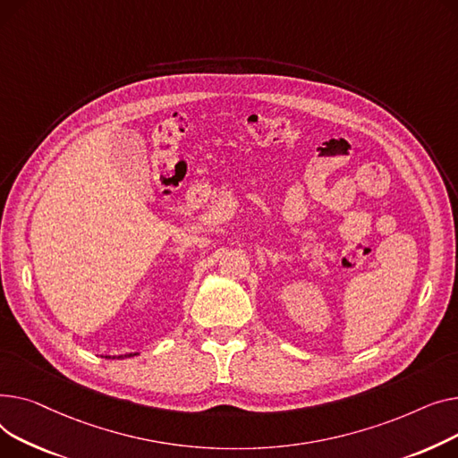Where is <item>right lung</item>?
Masks as SVG:
<instances>
[{
  "label": "right lung",
  "mask_w": 458,
  "mask_h": 458,
  "mask_svg": "<svg viewBox=\"0 0 458 458\" xmlns=\"http://www.w3.org/2000/svg\"><path fill=\"white\" fill-rule=\"evenodd\" d=\"M132 355H137V353H129V355H120L118 359H125V357H132ZM106 359H111V357H106ZM114 359V357H113Z\"/></svg>",
  "instance_id": "add662e5"
}]
</instances>
